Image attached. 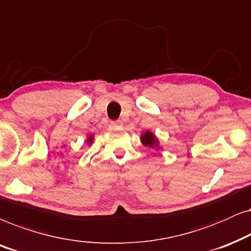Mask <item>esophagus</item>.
<instances>
[{"instance_id":"obj_1","label":"esophagus","mask_w":251,"mask_h":251,"mask_svg":"<svg viewBox=\"0 0 251 251\" xmlns=\"http://www.w3.org/2000/svg\"><path fill=\"white\" fill-rule=\"evenodd\" d=\"M111 127L122 128L123 127V122H122V120H113V122H111Z\"/></svg>"}]
</instances>
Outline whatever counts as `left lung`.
Here are the masks:
<instances>
[{
	"mask_svg": "<svg viewBox=\"0 0 251 251\" xmlns=\"http://www.w3.org/2000/svg\"><path fill=\"white\" fill-rule=\"evenodd\" d=\"M141 141L145 146H149V147H157V143H158V141H157L155 135L152 134L151 132L147 131L146 133H143V134L141 135Z\"/></svg>",
	"mask_w": 251,
	"mask_h": 251,
	"instance_id": "1",
	"label": "left lung"
}]
</instances>
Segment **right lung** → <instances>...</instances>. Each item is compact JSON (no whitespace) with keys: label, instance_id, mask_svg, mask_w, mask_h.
<instances>
[{"label":"right lung","instance_id":"add662e5","mask_svg":"<svg viewBox=\"0 0 251 251\" xmlns=\"http://www.w3.org/2000/svg\"><path fill=\"white\" fill-rule=\"evenodd\" d=\"M92 141H93V138H92V136H89V138L87 139V142H88V143H91Z\"/></svg>","mask_w":251,"mask_h":251}]
</instances>
